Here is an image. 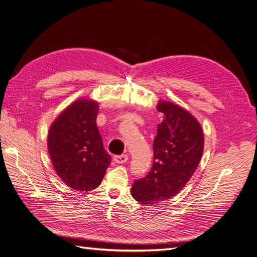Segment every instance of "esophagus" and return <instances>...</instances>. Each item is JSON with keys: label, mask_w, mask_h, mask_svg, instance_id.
I'll list each match as a JSON object with an SVG mask.
<instances>
[{"label": "esophagus", "mask_w": 257, "mask_h": 257, "mask_svg": "<svg viewBox=\"0 0 257 257\" xmlns=\"http://www.w3.org/2000/svg\"><path fill=\"white\" fill-rule=\"evenodd\" d=\"M127 160H128V157L126 156V154H121V156H115L114 157V161L118 164H122V163L126 162Z\"/></svg>", "instance_id": "34e87169"}]
</instances>
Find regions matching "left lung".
<instances>
[{
    "mask_svg": "<svg viewBox=\"0 0 257 257\" xmlns=\"http://www.w3.org/2000/svg\"><path fill=\"white\" fill-rule=\"evenodd\" d=\"M157 108L163 114V120L158 124L153 141L152 168L131 187L134 198L148 206L180 193L193 176L204 151V134L193 115L171 101H160Z\"/></svg>",
    "mask_w": 257,
    "mask_h": 257,
    "instance_id": "obj_1",
    "label": "left lung"
}]
</instances>
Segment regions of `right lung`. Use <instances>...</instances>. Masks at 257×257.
<instances>
[{
    "label": "right lung",
    "instance_id": "obj_1",
    "mask_svg": "<svg viewBox=\"0 0 257 257\" xmlns=\"http://www.w3.org/2000/svg\"><path fill=\"white\" fill-rule=\"evenodd\" d=\"M96 101L79 99L51 124L48 150L57 174L69 187L88 192L99 186L111 158L96 126Z\"/></svg>",
    "mask_w": 257,
    "mask_h": 257
}]
</instances>
